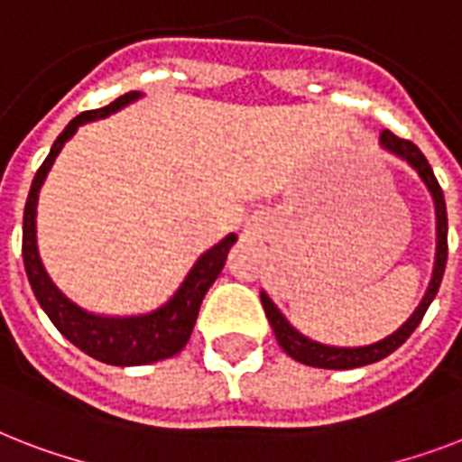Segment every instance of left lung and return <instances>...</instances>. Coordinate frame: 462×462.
I'll use <instances>...</instances> for the list:
<instances>
[{"mask_svg":"<svg viewBox=\"0 0 462 462\" xmlns=\"http://www.w3.org/2000/svg\"><path fill=\"white\" fill-rule=\"evenodd\" d=\"M381 148L388 151L395 158H401L402 162H408L420 180L424 181V187L430 189L431 201H434V210H437V254H434V271H431V281L427 285V292L422 295L420 304L415 307V311L408 316V321L402 323L401 328H395L391 336L381 337L376 343L359 345V347H337V345H323L319 340H311L304 333L292 326V323L285 319L281 309L275 307L273 300L261 292V304H263V311L268 316V323L275 333V340L281 345L282 350L288 352L290 357L302 362L307 366H319V369H357V366H366L379 362V359L388 357L391 352L398 350L410 336L412 330L420 326L424 311L430 309V304L434 302V297L439 292V285H441V278H444L446 271V259H448V217H446V201L444 191L439 187L437 177H434V170L427 162V158L422 155V151L412 143V141L398 139L395 134L381 132L379 139Z\"/></svg>","mask_w":462,"mask_h":462,"instance_id":"1","label":"left lung"}]
</instances>
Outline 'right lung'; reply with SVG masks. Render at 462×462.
Here are the masks:
<instances>
[{
    "mask_svg": "<svg viewBox=\"0 0 462 462\" xmlns=\"http://www.w3.org/2000/svg\"><path fill=\"white\" fill-rule=\"evenodd\" d=\"M143 93L139 90H129L115 103L100 110L81 112L64 126V132L57 136V141L50 148V155L45 162L40 165L35 172V180L28 191V201L23 210V266L28 282H31L32 295L40 302L42 311L50 316V321L57 326L61 336L67 337L69 343L86 355H90L97 362L115 366H139V365H153L160 359L174 357L181 347L187 345L191 330H194L196 316L201 309L203 297L208 288L216 282L227 259V252L232 245L237 242V235H227L220 239L216 246H210L208 252H203L196 263L189 268L180 288L174 290V295L165 304H160L153 311L134 316H105L93 314L71 302L64 292L52 282L47 275L42 259L38 252V227H35V217H38V196L40 189L45 184L47 174L52 170L54 160L60 155L71 136L79 132V126L105 119L119 112L126 105L136 103Z\"/></svg>",
    "mask_w": 462,
    "mask_h": 462,
    "instance_id": "1",
    "label": "right lung"
}]
</instances>
